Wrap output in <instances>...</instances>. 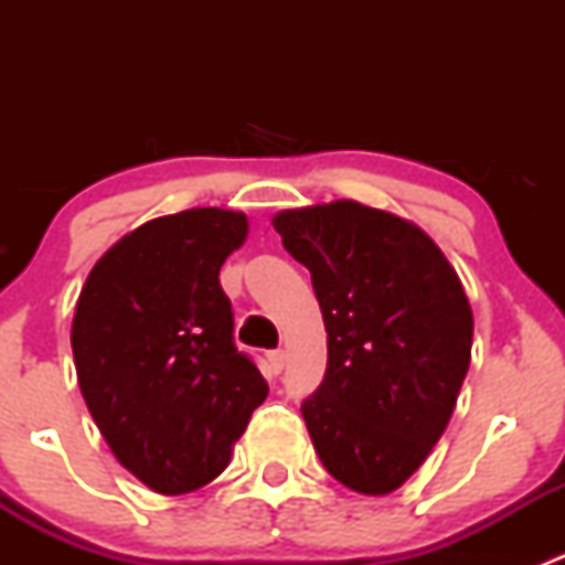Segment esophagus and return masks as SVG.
I'll return each instance as SVG.
<instances>
[{
  "label": "esophagus",
  "instance_id": "34e87169",
  "mask_svg": "<svg viewBox=\"0 0 565 565\" xmlns=\"http://www.w3.org/2000/svg\"><path fill=\"white\" fill-rule=\"evenodd\" d=\"M267 363H270L273 372L278 374L284 369V363H287V355H284V350H270L267 352Z\"/></svg>",
  "mask_w": 565,
  "mask_h": 565
}]
</instances>
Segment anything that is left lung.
<instances>
[{
    "instance_id": "1",
    "label": "left lung",
    "mask_w": 565,
    "mask_h": 565,
    "mask_svg": "<svg viewBox=\"0 0 565 565\" xmlns=\"http://www.w3.org/2000/svg\"><path fill=\"white\" fill-rule=\"evenodd\" d=\"M309 267L328 369L300 407L324 470L361 494L402 487L446 431L470 369L472 309L413 221L352 199L273 215Z\"/></svg>"
}]
</instances>
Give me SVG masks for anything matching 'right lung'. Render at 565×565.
I'll use <instances>...</instances> for the list:
<instances>
[{"mask_svg": "<svg viewBox=\"0 0 565 565\" xmlns=\"http://www.w3.org/2000/svg\"><path fill=\"white\" fill-rule=\"evenodd\" d=\"M248 237L224 207L161 215L119 237L78 295V388L119 465L158 494L226 470L267 383L232 341L221 265Z\"/></svg>", "mask_w": 565, "mask_h": 565, "instance_id": "1", "label": "right lung"}]
</instances>
